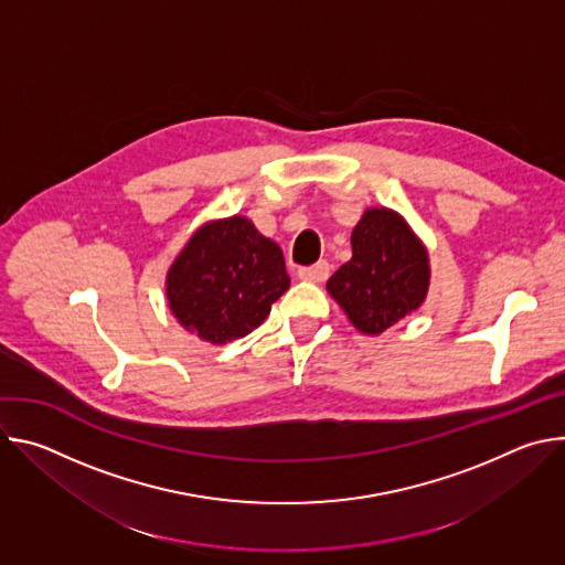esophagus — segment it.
Returning a JSON list of instances; mask_svg holds the SVG:
<instances>
[{"mask_svg":"<svg viewBox=\"0 0 565 565\" xmlns=\"http://www.w3.org/2000/svg\"><path fill=\"white\" fill-rule=\"evenodd\" d=\"M329 273H331V266L329 262H317L312 266H301L297 270L299 279H306V281H327L329 279Z\"/></svg>","mask_w":565,"mask_h":565,"instance_id":"34e87169","label":"esophagus"}]
</instances>
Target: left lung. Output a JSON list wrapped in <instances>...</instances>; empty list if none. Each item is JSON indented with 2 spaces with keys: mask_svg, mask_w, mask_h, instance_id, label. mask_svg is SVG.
I'll return each instance as SVG.
<instances>
[{
  "mask_svg": "<svg viewBox=\"0 0 565 565\" xmlns=\"http://www.w3.org/2000/svg\"><path fill=\"white\" fill-rule=\"evenodd\" d=\"M351 246V262L338 268L327 288L358 331L377 335L425 301L427 250L405 218L386 207L364 212Z\"/></svg>",
  "mask_w": 565,
  "mask_h": 565,
  "instance_id": "obj_1",
  "label": "left lung"
}]
</instances>
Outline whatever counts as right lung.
<instances>
[{"label":"right lung","instance_id":"right-lung-1","mask_svg":"<svg viewBox=\"0 0 565 565\" xmlns=\"http://www.w3.org/2000/svg\"><path fill=\"white\" fill-rule=\"evenodd\" d=\"M288 288L279 246L244 216L203 225L168 273L172 312L212 344L253 333Z\"/></svg>","mask_w":565,"mask_h":565}]
</instances>
